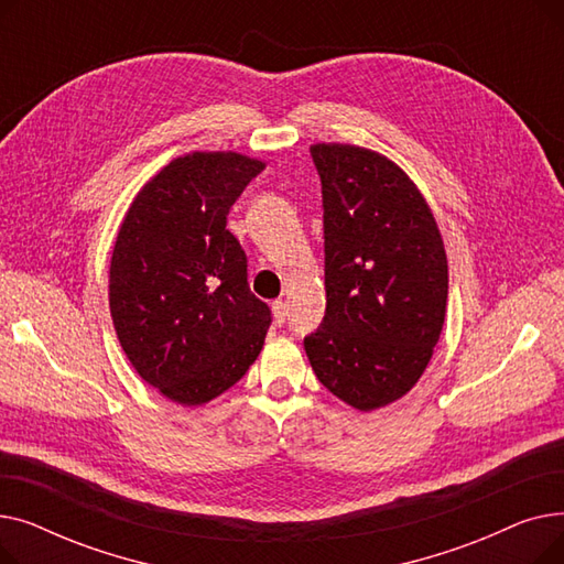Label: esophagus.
<instances>
[{
	"instance_id": "1",
	"label": "esophagus",
	"mask_w": 564,
	"mask_h": 564,
	"mask_svg": "<svg viewBox=\"0 0 564 564\" xmlns=\"http://www.w3.org/2000/svg\"><path fill=\"white\" fill-rule=\"evenodd\" d=\"M272 313H274L276 324H283V322H285V315H288V304H285L283 300L274 302V304H272Z\"/></svg>"
}]
</instances>
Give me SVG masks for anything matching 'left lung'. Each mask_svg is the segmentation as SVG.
Listing matches in <instances>:
<instances>
[{
    "instance_id": "1",
    "label": "left lung",
    "mask_w": 564,
    "mask_h": 564,
    "mask_svg": "<svg viewBox=\"0 0 564 564\" xmlns=\"http://www.w3.org/2000/svg\"><path fill=\"white\" fill-rule=\"evenodd\" d=\"M324 207V311L304 338L313 372L359 411L409 393L438 343L448 260L409 175L368 148L315 143Z\"/></svg>"
}]
</instances>
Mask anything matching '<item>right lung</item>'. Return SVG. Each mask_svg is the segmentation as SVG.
Wrapping results in <instances>:
<instances>
[{
    "label": "right lung",
    "instance_id": "obj_1",
    "mask_svg": "<svg viewBox=\"0 0 564 564\" xmlns=\"http://www.w3.org/2000/svg\"><path fill=\"white\" fill-rule=\"evenodd\" d=\"M262 169L240 153L175 158L118 228L109 267L116 336L139 377L177 404H205L240 381L272 324L226 228L230 205Z\"/></svg>",
    "mask_w": 564,
    "mask_h": 564
}]
</instances>
